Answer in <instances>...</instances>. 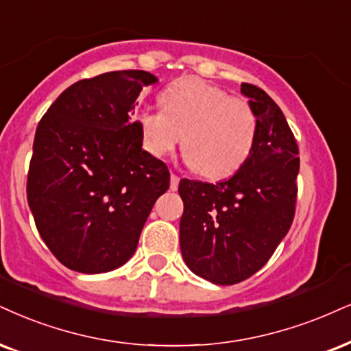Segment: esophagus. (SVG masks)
<instances>
[{"label":"esophagus","instance_id":"obj_1","mask_svg":"<svg viewBox=\"0 0 351 351\" xmlns=\"http://www.w3.org/2000/svg\"><path fill=\"white\" fill-rule=\"evenodd\" d=\"M179 180H180V177L176 176L174 172H172V174H171V190H174V192H176V190L179 189Z\"/></svg>","mask_w":351,"mask_h":351}]
</instances>
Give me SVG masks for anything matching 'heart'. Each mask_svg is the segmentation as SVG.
Masks as SVG:
<instances>
[{
	"label": "heart",
	"instance_id": "1",
	"mask_svg": "<svg viewBox=\"0 0 351 351\" xmlns=\"http://www.w3.org/2000/svg\"><path fill=\"white\" fill-rule=\"evenodd\" d=\"M162 110L138 115L143 148L154 158L182 140L185 161L206 179H224L252 154L258 133L254 107L202 80H180L162 90Z\"/></svg>",
	"mask_w": 351,
	"mask_h": 351
}]
</instances>
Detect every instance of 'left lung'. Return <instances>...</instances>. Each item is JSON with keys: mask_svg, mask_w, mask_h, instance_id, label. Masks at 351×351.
Returning a JSON list of instances; mask_svg holds the SVG:
<instances>
[{"mask_svg": "<svg viewBox=\"0 0 351 351\" xmlns=\"http://www.w3.org/2000/svg\"><path fill=\"white\" fill-rule=\"evenodd\" d=\"M258 119L252 154L219 184L182 179L180 252L193 274L236 285L268 262L295 218L298 145L283 112L265 90L242 83Z\"/></svg>", "mask_w": 351, "mask_h": 351, "instance_id": "obj_1", "label": "left lung"}]
</instances>
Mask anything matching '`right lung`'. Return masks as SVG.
<instances>
[{
	"label": "right lung",
	"mask_w": 351,
	"mask_h": 351,
	"mask_svg": "<svg viewBox=\"0 0 351 351\" xmlns=\"http://www.w3.org/2000/svg\"><path fill=\"white\" fill-rule=\"evenodd\" d=\"M154 83L143 70L81 80L38 123L27 202L43 242L70 270L104 274L128 262L169 189L167 166L141 148L132 122L141 89Z\"/></svg>",
	"instance_id": "add662e5"
}]
</instances>
